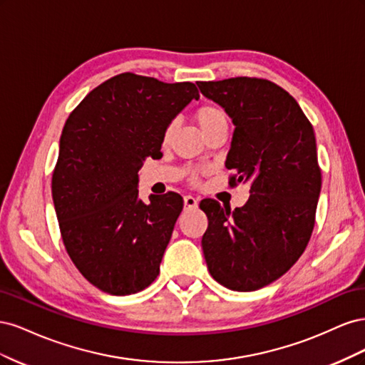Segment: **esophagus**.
Masks as SVG:
<instances>
[{
    "label": "esophagus",
    "mask_w": 365,
    "mask_h": 365,
    "mask_svg": "<svg viewBox=\"0 0 365 365\" xmlns=\"http://www.w3.org/2000/svg\"><path fill=\"white\" fill-rule=\"evenodd\" d=\"M184 205L189 207V208H195V207H197V200H196V197H193L192 195H185L184 196Z\"/></svg>",
    "instance_id": "obj_1"
}]
</instances>
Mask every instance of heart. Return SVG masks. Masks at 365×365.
Here are the masks:
<instances>
[{
  "mask_svg": "<svg viewBox=\"0 0 365 365\" xmlns=\"http://www.w3.org/2000/svg\"><path fill=\"white\" fill-rule=\"evenodd\" d=\"M195 120L204 134L219 125L228 123V117H227L225 111L222 108H219L216 105H202L197 108L195 113ZM173 130H175V123H170L164 130V140H168L173 134Z\"/></svg>",
  "mask_w": 365,
  "mask_h": 365,
  "instance_id": "1",
  "label": "heart"
}]
</instances>
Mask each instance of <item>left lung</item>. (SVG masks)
<instances>
[{"label":"left lung","instance_id":"1","mask_svg":"<svg viewBox=\"0 0 365 365\" xmlns=\"http://www.w3.org/2000/svg\"><path fill=\"white\" fill-rule=\"evenodd\" d=\"M225 109L235 132L230 184H250L244 207L201 201L208 217L202 251L212 277L233 291H256L288 271L311 239L322 192L314 128L283 88L256 77L197 82Z\"/></svg>","mask_w":365,"mask_h":365}]
</instances>
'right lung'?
<instances>
[{"label":"right lung","instance_id":"right-lung-1","mask_svg":"<svg viewBox=\"0 0 365 365\" xmlns=\"http://www.w3.org/2000/svg\"><path fill=\"white\" fill-rule=\"evenodd\" d=\"M200 93L123 73L88 94L65 126L51 195L76 268L111 295L140 292L157 279L182 197H138V170L158 157L164 130Z\"/></svg>","mask_w":365,"mask_h":365}]
</instances>
